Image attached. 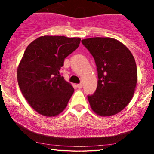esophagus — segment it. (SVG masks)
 Segmentation results:
<instances>
[{
    "label": "esophagus",
    "instance_id": "esophagus-1",
    "mask_svg": "<svg viewBox=\"0 0 154 154\" xmlns=\"http://www.w3.org/2000/svg\"><path fill=\"white\" fill-rule=\"evenodd\" d=\"M77 87L79 88V89H80V88H82V83H79V84H77Z\"/></svg>",
    "mask_w": 154,
    "mask_h": 154
}]
</instances>
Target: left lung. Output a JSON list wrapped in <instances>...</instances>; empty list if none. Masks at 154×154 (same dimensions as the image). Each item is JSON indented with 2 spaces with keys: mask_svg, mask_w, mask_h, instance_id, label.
Here are the masks:
<instances>
[{
  "mask_svg": "<svg viewBox=\"0 0 154 154\" xmlns=\"http://www.w3.org/2000/svg\"><path fill=\"white\" fill-rule=\"evenodd\" d=\"M82 43L93 56L98 72L96 90L88 95L91 109L98 115H114L134 95L137 80L135 59L128 48L114 38H88Z\"/></svg>",
  "mask_w": 154,
  "mask_h": 154,
  "instance_id": "left-lung-1",
  "label": "left lung"
}]
</instances>
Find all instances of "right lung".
<instances>
[{
  "label": "right lung",
  "instance_id": "add662e5",
  "mask_svg": "<svg viewBox=\"0 0 154 154\" xmlns=\"http://www.w3.org/2000/svg\"><path fill=\"white\" fill-rule=\"evenodd\" d=\"M80 40L45 35L32 42L24 51L17 69L18 84L23 96L41 115L55 116L66 107L74 88L60 70Z\"/></svg>",
  "mask_w": 154,
  "mask_h": 154
}]
</instances>
